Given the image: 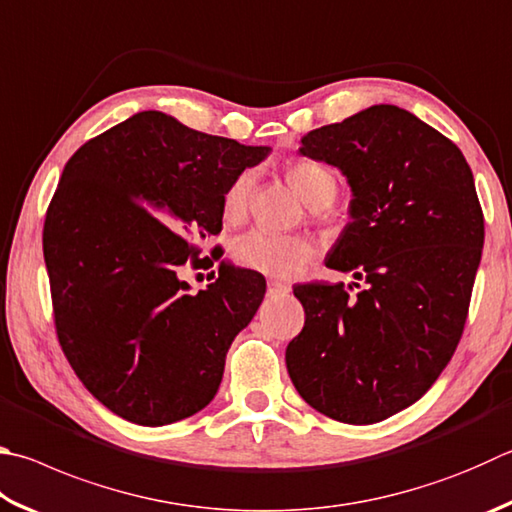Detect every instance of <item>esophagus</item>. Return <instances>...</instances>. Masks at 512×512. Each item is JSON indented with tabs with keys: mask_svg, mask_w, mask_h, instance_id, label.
Instances as JSON below:
<instances>
[{
	"mask_svg": "<svg viewBox=\"0 0 512 512\" xmlns=\"http://www.w3.org/2000/svg\"><path fill=\"white\" fill-rule=\"evenodd\" d=\"M288 291H291V286L284 282H277V280L268 282V295H286Z\"/></svg>",
	"mask_w": 512,
	"mask_h": 512,
	"instance_id": "obj_1",
	"label": "esophagus"
}]
</instances>
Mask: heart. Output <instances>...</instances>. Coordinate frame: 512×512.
<instances>
[{"instance_id": "obj_1", "label": "heart", "mask_w": 512, "mask_h": 512, "mask_svg": "<svg viewBox=\"0 0 512 512\" xmlns=\"http://www.w3.org/2000/svg\"><path fill=\"white\" fill-rule=\"evenodd\" d=\"M253 181V172H241L226 188L224 199H221V212H224L228 224H239L246 217ZM286 181L291 183L297 197L315 210L329 206L338 192L336 174L327 165L309 159L288 165ZM313 253L315 246L311 239L302 235H277V232L262 228L244 232L232 246V255L241 266L273 277H295L302 273L304 266L311 262Z\"/></svg>"}]
</instances>
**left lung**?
Segmentation results:
<instances>
[{"label":"left lung","instance_id":"8db88e82","mask_svg":"<svg viewBox=\"0 0 512 512\" xmlns=\"http://www.w3.org/2000/svg\"><path fill=\"white\" fill-rule=\"evenodd\" d=\"M300 154L347 179L349 224L324 264L367 286L356 297L342 284L293 286L306 320L286 347L288 376L333 421H385L459 345L483 248L475 179L450 138L394 105L313 129Z\"/></svg>","mask_w":512,"mask_h":512}]
</instances>
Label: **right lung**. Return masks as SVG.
<instances>
[{"label": "right lung", "mask_w": 512, "mask_h": 512, "mask_svg": "<svg viewBox=\"0 0 512 512\" xmlns=\"http://www.w3.org/2000/svg\"><path fill=\"white\" fill-rule=\"evenodd\" d=\"M268 154L141 111L64 165L42 237L55 329L82 385L125 421L170 425L215 398L266 280L224 259L192 291L181 266L221 232L228 185Z\"/></svg>", "instance_id": "right-lung-1"}]
</instances>
